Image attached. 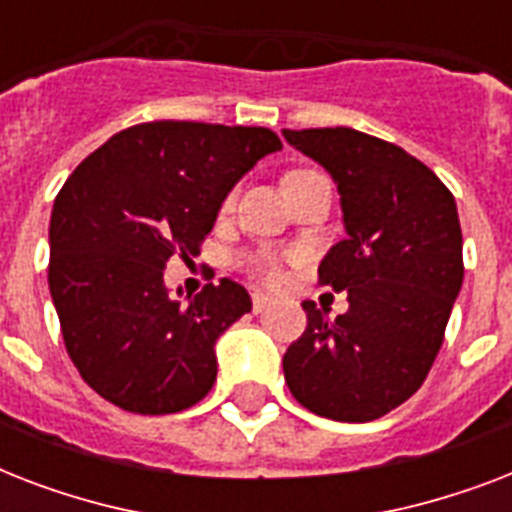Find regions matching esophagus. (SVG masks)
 <instances>
[{
    "label": "esophagus",
    "mask_w": 512,
    "mask_h": 512,
    "mask_svg": "<svg viewBox=\"0 0 512 512\" xmlns=\"http://www.w3.org/2000/svg\"><path fill=\"white\" fill-rule=\"evenodd\" d=\"M271 305H273V297L271 295H263V292H255V295H252V311H255V313L268 311Z\"/></svg>",
    "instance_id": "esophagus-1"
}]
</instances>
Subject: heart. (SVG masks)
Here are the masks:
<instances>
[{
	"instance_id": "obj_1",
	"label": "heart",
	"mask_w": 512,
	"mask_h": 512,
	"mask_svg": "<svg viewBox=\"0 0 512 512\" xmlns=\"http://www.w3.org/2000/svg\"><path fill=\"white\" fill-rule=\"evenodd\" d=\"M297 172H308V170H292L287 172V175H297ZM284 265H287V260L279 255H273V252H257V255H252L247 260L249 273L257 276L260 281H265V284H281L284 276H287V268H284Z\"/></svg>"
}]
</instances>
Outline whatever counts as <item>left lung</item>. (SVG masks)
<instances>
[{"mask_svg":"<svg viewBox=\"0 0 512 512\" xmlns=\"http://www.w3.org/2000/svg\"><path fill=\"white\" fill-rule=\"evenodd\" d=\"M335 177L348 239L319 284L348 292L329 321L305 300L308 327L284 353V380L313 414L377 420L414 396L444 342L462 287V231L452 191L404 148L350 127L284 130Z\"/></svg>","mask_w":512,"mask_h":512,"instance_id":"8db88e82","label":"left lung"}]
</instances>
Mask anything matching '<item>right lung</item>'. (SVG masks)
<instances>
[{"label":"right lung","instance_id":"1","mask_svg":"<svg viewBox=\"0 0 512 512\" xmlns=\"http://www.w3.org/2000/svg\"><path fill=\"white\" fill-rule=\"evenodd\" d=\"M279 148L265 127L164 119L116 132L71 172L52 207L47 281L68 356L98 396L172 414L212 390L215 340L252 300L220 279L177 303L164 265L199 255L228 191Z\"/></svg>","mask_w":512,"mask_h":512}]
</instances>
